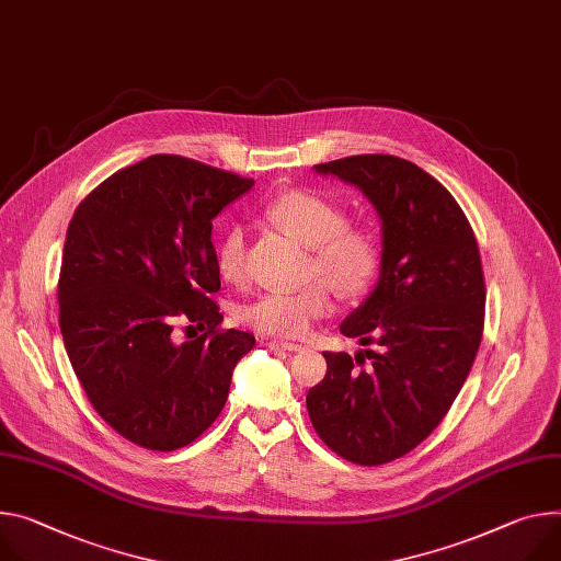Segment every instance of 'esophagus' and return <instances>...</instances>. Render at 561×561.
<instances>
[{
    "label": "esophagus",
    "mask_w": 561,
    "mask_h": 561,
    "mask_svg": "<svg viewBox=\"0 0 561 561\" xmlns=\"http://www.w3.org/2000/svg\"><path fill=\"white\" fill-rule=\"evenodd\" d=\"M266 346L271 348V351H290V353H295V351H301L304 346L301 344H297V342H284V340H268L266 342Z\"/></svg>",
    "instance_id": "1"
}]
</instances>
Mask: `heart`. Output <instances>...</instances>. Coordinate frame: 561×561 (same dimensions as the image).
<instances>
[{
    "label": "heart",
    "mask_w": 561,
    "mask_h": 561,
    "mask_svg": "<svg viewBox=\"0 0 561 561\" xmlns=\"http://www.w3.org/2000/svg\"><path fill=\"white\" fill-rule=\"evenodd\" d=\"M266 219L309 245L307 275L318 282L299 290H271L248 301L239 311L245 327L275 337H301L331 313L329 286L355 299L367 295L380 279L385 266L380 232L367 224H348L340 201L313 190H288L268 203ZM215 264L226 282L245 279L248 237L241 226H230L221 234Z\"/></svg>",
    "instance_id": "1"
}]
</instances>
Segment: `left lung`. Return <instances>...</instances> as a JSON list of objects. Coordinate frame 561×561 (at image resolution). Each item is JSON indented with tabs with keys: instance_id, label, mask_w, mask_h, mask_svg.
Returning a JSON list of instances; mask_svg holds the SVG:
<instances>
[{
	"instance_id": "left-lung-1",
	"label": "left lung",
	"mask_w": 561,
	"mask_h": 561,
	"mask_svg": "<svg viewBox=\"0 0 561 561\" xmlns=\"http://www.w3.org/2000/svg\"><path fill=\"white\" fill-rule=\"evenodd\" d=\"M358 185L382 221L385 266L340 327L365 353L324 351L307 407L318 436L358 466L421 445L461 391L483 337L485 282L474 230L456 198L419 165L358 154L316 165Z\"/></svg>"
}]
</instances>
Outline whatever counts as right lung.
<instances>
[{"instance_id":"1","label":"right lung","mask_w":561,"mask_h":561,"mask_svg":"<svg viewBox=\"0 0 561 561\" xmlns=\"http://www.w3.org/2000/svg\"><path fill=\"white\" fill-rule=\"evenodd\" d=\"M252 179L154 154L76 208L58 282L71 367L103 421L154 451L190 445L221 414L232 369L254 346L224 329L213 219ZM204 333L179 345L173 324Z\"/></svg>"}]
</instances>
